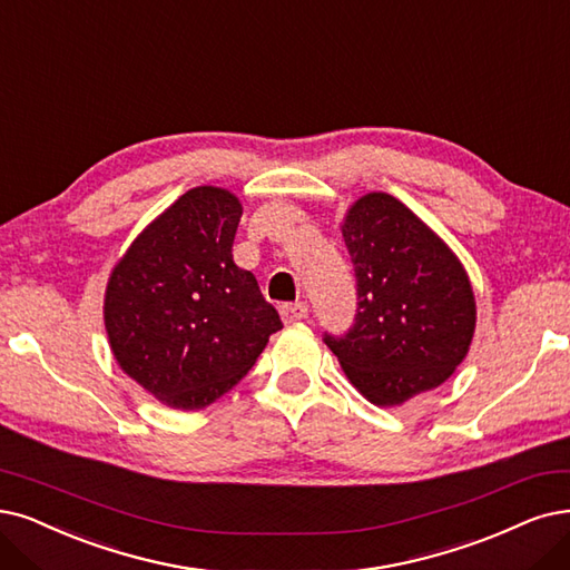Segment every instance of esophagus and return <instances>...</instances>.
Segmentation results:
<instances>
[{"label": "esophagus", "mask_w": 570, "mask_h": 570, "mask_svg": "<svg viewBox=\"0 0 570 570\" xmlns=\"http://www.w3.org/2000/svg\"><path fill=\"white\" fill-rule=\"evenodd\" d=\"M279 314H282L284 324L301 322L307 317V303H286L279 307Z\"/></svg>", "instance_id": "esophagus-1"}]
</instances>
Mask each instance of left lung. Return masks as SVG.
Here are the masks:
<instances>
[{"label": "left lung", "instance_id": "8db88e82", "mask_svg": "<svg viewBox=\"0 0 570 570\" xmlns=\"http://www.w3.org/2000/svg\"><path fill=\"white\" fill-rule=\"evenodd\" d=\"M356 277V317L331 352L375 406L439 387L465 360L476 326L474 293L455 253L385 193L356 199L343 223Z\"/></svg>", "mask_w": 570, "mask_h": 570}]
</instances>
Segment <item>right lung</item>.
<instances>
[{
  "label": "right lung",
  "mask_w": 570,
  "mask_h": 570,
  "mask_svg": "<svg viewBox=\"0 0 570 570\" xmlns=\"http://www.w3.org/2000/svg\"><path fill=\"white\" fill-rule=\"evenodd\" d=\"M242 204L187 189L134 239L105 288V331L121 371L164 406L199 411L256 364L282 320L232 261Z\"/></svg>",
  "instance_id": "obj_1"
}]
</instances>
